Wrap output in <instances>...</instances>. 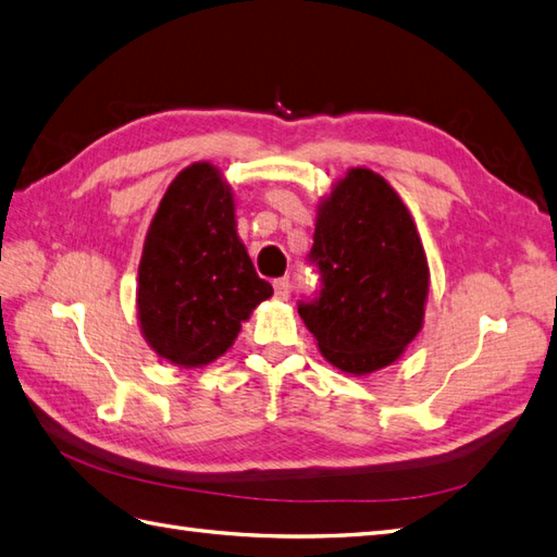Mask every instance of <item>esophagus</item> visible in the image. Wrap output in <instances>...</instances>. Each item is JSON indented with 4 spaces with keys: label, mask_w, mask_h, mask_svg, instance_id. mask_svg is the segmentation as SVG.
<instances>
[{
    "label": "esophagus",
    "mask_w": 557,
    "mask_h": 557,
    "mask_svg": "<svg viewBox=\"0 0 557 557\" xmlns=\"http://www.w3.org/2000/svg\"><path fill=\"white\" fill-rule=\"evenodd\" d=\"M273 287H275V296H277V299H289V289H292V282H289V277H280V280H275V282H273Z\"/></svg>",
    "instance_id": "34e87169"
}]
</instances>
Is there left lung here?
Masks as SVG:
<instances>
[{
	"instance_id": "8db88e82",
	"label": "left lung",
	"mask_w": 557,
	"mask_h": 557,
	"mask_svg": "<svg viewBox=\"0 0 557 557\" xmlns=\"http://www.w3.org/2000/svg\"><path fill=\"white\" fill-rule=\"evenodd\" d=\"M308 261L320 273L299 315L320 354L348 374L392 366L418 337L430 265L412 215L370 168H351L322 199Z\"/></svg>"
}]
</instances>
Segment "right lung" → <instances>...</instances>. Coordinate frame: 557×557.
Masks as SVG:
<instances>
[{
  "mask_svg": "<svg viewBox=\"0 0 557 557\" xmlns=\"http://www.w3.org/2000/svg\"><path fill=\"white\" fill-rule=\"evenodd\" d=\"M270 296L237 235L230 185L211 163L187 165L165 189L141 249L137 318L147 344L173 366H209Z\"/></svg>",
  "mask_w": 557,
  "mask_h": 557,
  "instance_id": "right-lung-1",
  "label": "right lung"
}]
</instances>
